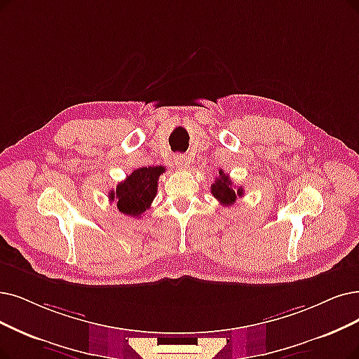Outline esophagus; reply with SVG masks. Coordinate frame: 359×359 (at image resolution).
I'll return each instance as SVG.
<instances>
[{"label":"esophagus","instance_id":"esophagus-1","mask_svg":"<svg viewBox=\"0 0 359 359\" xmlns=\"http://www.w3.org/2000/svg\"><path fill=\"white\" fill-rule=\"evenodd\" d=\"M174 162H175V165H177V168H180V169H187L189 168V157L185 156V154H175L174 156Z\"/></svg>","mask_w":359,"mask_h":359}]
</instances>
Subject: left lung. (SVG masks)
<instances>
[{"label": "left lung", "mask_w": 359, "mask_h": 359, "mask_svg": "<svg viewBox=\"0 0 359 359\" xmlns=\"http://www.w3.org/2000/svg\"><path fill=\"white\" fill-rule=\"evenodd\" d=\"M212 196L218 200V202L224 206L233 205L237 197L243 196V189L237 187L233 189V181L225 174L224 170H219V177L215 180V182L210 185Z\"/></svg>", "instance_id": "obj_1"}]
</instances>
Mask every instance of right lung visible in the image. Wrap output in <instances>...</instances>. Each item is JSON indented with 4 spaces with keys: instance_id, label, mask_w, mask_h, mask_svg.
<instances>
[{
    "instance_id": "1",
    "label": "right lung",
    "mask_w": 359,
    "mask_h": 359,
    "mask_svg": "<svg viewBox=\"0 0 359 359\" xmlns=\"http://www.w3.org/2000/svg\"><path fill=\"white\" fill-rule=\"evenodd\" d=\"M165 172L163 166H142L135 169L125 181L119 182L116 191L109 194L110 202L116 200L119 212L140 218L144 213L157 193V180Z\"/></svg>"
}]
</instances>
